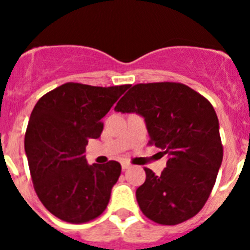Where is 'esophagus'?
I'll use <instances>...</instances> for the list:
<instances>
[{"mask_svg":"<svg viewBox=\"0 0 250 250\" xmlns=\"http://www.w3.org/2000/svg\"><path fill=\"white\" fill-rule=\"evenodd\" d=\"M121 167H123V170H127L131 167V165H130L129 163H126V161H124L123 164H121Z\"/></svg>","mask_w":250,"mask_h":250,"instance_id":"34e87169","label":"esophagus"}]
</instances>
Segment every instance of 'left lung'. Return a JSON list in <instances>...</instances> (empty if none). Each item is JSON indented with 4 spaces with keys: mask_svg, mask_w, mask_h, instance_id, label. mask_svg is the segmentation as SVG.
Masks as SVG:
<instances>
[{
    "mask_svg": "<svg viewBox=\"0 0 250 250\" xmlns=\"http://www.w3.org/2000/svg\"><path fill=\"white\" fill-rule=\"evenodd\" d=\"M115 111L145 119L150 145L169 155L160 175L144 167L145 183L136 200L146 218L176 225L202 210L215 184L223 160L219 121L207 99L180 83L134 85Z\"/></svg>",
    "mask_w": 250,
    "mask_h": 250,
    "instance_id": "obj_1",
    "label": "left lung"
}]
</instances>
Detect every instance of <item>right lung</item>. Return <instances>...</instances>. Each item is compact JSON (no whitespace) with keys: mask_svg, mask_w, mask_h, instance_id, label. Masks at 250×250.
Returning a JSON list of instances; mask_svg holds the SVG:
<instances>
[{"mask_svg":"<svg viewBox=\"0 0 250 250\" xmlns=\"http://www.w3.org/2000/svg\"><path fill=\"white\" fill-rule=\"evenodd\" d=\"M129 87L66 83L35 105L25 151L35 191L59 219L72 224L90 222L109 204L121 165L115 160L89 165L83 152L89 139L100 138L101 119Z\"/></svg>","mask_w":250,"mask_h":250,"instance_id":"obj_1","label":"right lung"}]
</instances>
